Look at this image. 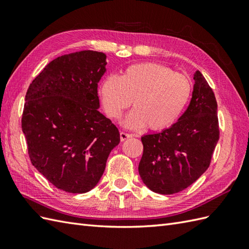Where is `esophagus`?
<instances>
[{"label":"esophagus","instance_id":"34e87169","mask_svg":"<svg viewBox=\"0 0 249 249\" xmlns=\"http://www.w3.org/2000/svg\"><path fill=\"white\" fill-rule=\"evenodd\" d=\"M131 137H133V135L125 133V131H121V133H120V138H121V141H125L126 139H129V138H131Z\"/></svg>","mask_w":249,"mask_h":249}]
</instances>
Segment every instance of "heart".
Masks as SVG:
<instances>
[{
  "label": "heart",
  "instance_id": "heart-1",
  "mask_svg": "<svg viewBox=\"0 0 249 249\" xmlns=\"http://www.w3.org/2000/svg\"><path fill=\"white\" fill-rule=\"evenodd\" d=\"M190 79L171 68L155 63H141L127 67L120 77L111 75L102 82L105 112L118 120L133 103L124 125L131 129L153 130L170 127L183 113L192 96Z\"/></svg>",
  "mask_w": 249,
  "mask_h": 249
}]
</instances>
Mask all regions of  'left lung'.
Segmentation results:
<instances>
[{"instance_id": "1", "label": "left lung", "mask_w": 249, "mask_h": 249, "mask_svg": "<svg viewBox=\"0 0 249 249\" xmlns=\"http://www.w3.org/2000/svg\"><path fill=\"white\" fill-rule=\"evenodd\" d=\"M186 111L160 133L141 137L143 155L139 174L146 187L161 195L187 188L209 168L219 139L217 103L199 71Z\"/></svg>"}]
</instances>
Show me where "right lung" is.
Returning a JSON list of instances; mask_svg holds the SVG:
<instances>
[{"label": "right lung", "mask_w": 249, "mask_h": 249, "mask_svg": "<svg viewBox=\"0 0 249 249\" xmlns=\"http://www.w3.org/2000/svg\"><path fill=\"white\" fill-rule=\"evenodd\" d=\"M106 57L92 50L56 57L25 95L21 126L32 165L67 193L96 186L110 152L120 143L119 129L98 111Z\"/></svg>", "instance_id": "right-lung-1"}]
</instances>
